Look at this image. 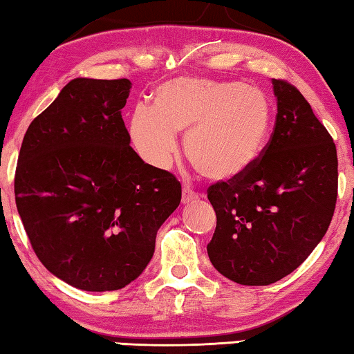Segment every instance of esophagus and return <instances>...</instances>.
<instances>
[{"instance_id": "34e87169", "label": "esophagus", "mask_w": 354, "mask_h": 354, "mask_svg": "<svg viewBox=\"0 0 354 354\" xmlns=\"http://www.w3.org/2000/svg\"><path fill=\"white\" fill-rule=\"evenodd\" d=\"M200 198V195L198 193H195L193 190H190L188 187H183L182 190V203H190V201H195Z\"/></svg>"}]
</instances>
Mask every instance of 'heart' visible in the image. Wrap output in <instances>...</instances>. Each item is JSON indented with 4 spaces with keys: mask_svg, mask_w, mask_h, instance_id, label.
<instances>
[{
    "mask_svg": "<svg viewBox=\"0 0 354 354\" xmlns=\"http://www.w3.org/2000/svg\"><path fill=\"white\" fill-rule=\"evenodd\" d=\"M272 125V104L263 90L241 82L178 77L154 90L153 106L140 103L129 133L145 162L167 169L177 153V132L201 176L214 182L240 177L263 154Z\"/></svg>",
    "mask_w": 354,
    "mask_h": 354,
    "instance_id": "heart-1",
    "label": "heart"
}]
</instances>
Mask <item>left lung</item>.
<instances>
[{"label":"left lung","instance_id":"1","mask_svg":"<svg viewBox=\"0 0 354 354\" xmlns=\"http://www.w3.org/2000/svg\"><path fill=\"white\" fill-rule=\"evenodd\" d=\"M274 132L240 177L207 188L217 224L207 256L240 285H269L292 274L330 225L337 203L335 143L304 96L272 79Z\"/></svg>","mask_w":354,"mask_h":354}]
</instances>
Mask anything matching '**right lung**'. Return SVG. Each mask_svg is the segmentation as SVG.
Masks as SVG:
<instances>
[{
  "instance_id": "obj_1",
  "label": "right lung",
  "mask_w": 354,
  "mask_h": 354,
  "mask_svg": "<svg viewBox=\"0 0 354 354\" xmlns=\"http://www.w3.org/2000/svg\"><path fill=\"white\" fill-rule=\"evenodd\" d=\"M129 79H74L28 125L14 193L41 264L85 292L124 288L153 258L180 182L130 147Z\"/></svg>"
}]
</instances>
